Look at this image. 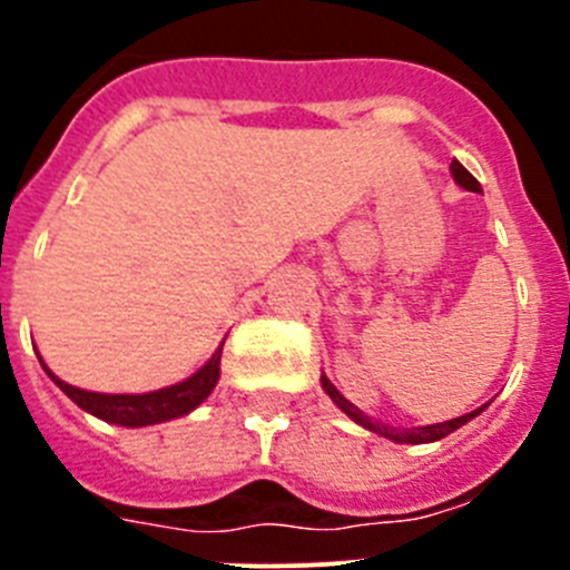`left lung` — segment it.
I'll use <instances>...</instances> for the list:
<instances>
[{
    "label": "left lung",
    "mask_w": 570,
    "mask_h": 570,
    "mask_svg": "<svg viewBox=\"0 0 570 570\" xmlns=\"http://www.w3.org/2000/svg\"><path fill=\"white\" fill-rule=\"evenodd\" d=\"M451 170H454V179L462 185V188L476 190V194H480V183H476V179H473V176L468 174V170L462 168L460 163H451ZM322 387H325V394H328L331 400H334L336 405H340L342 411H345V414L356 422V425L367 428V431H374V434H382V436H387V440H394V442H411V445H420V442H436V440H442V436L454 434L456 428H462L468 420H473V416L480 414V411H485V405H482V407H476V411H471V414H462V416H456V420H448V422H436V425L391 428V425H382V422H376V420H367L360 407L351 405V402H347L345 396H342L340 391L331 385L328 376H322Z\"/></svg>",
    "instance_id": "left-lung-1"
}]
</instances>
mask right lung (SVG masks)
<instances>
[{
	"label": "right lung",
	"mask_w": 570,
	"mask_h": 570,
	"mask_svg": "<svg viewBox=\"0 0 570 570\" xmlns=\"http://www.w3.org/2000/svg\"><path fill=\"white\" fill-rule=\"evenodd\" d=\"M219 356H223V347H219V351L210 356L208 365L199 367L190 380L179 382V385L163 387V391H150V394H94V391H82V387L68 385V382H62L59 376L50 374L42 360L39 362H42V367L48 371L50 380L57 382L65 394L77 402L82 411H88V414L99 416V420L105 422H114V425L139 428L188 414V411H194L199 402L208 400L216 380H219Z\"/></svg>",
	"instance_id": "add662e5"
}]
</instances>
